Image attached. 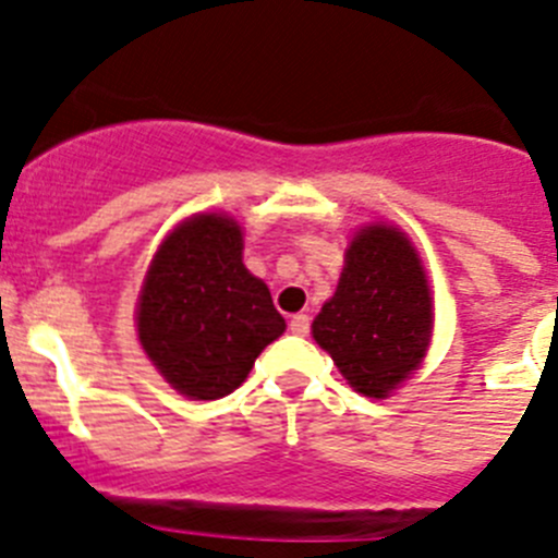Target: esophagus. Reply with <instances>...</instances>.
<instances>
[{"label": "esophagus", "mask_w": 558, "mask_h": 558, "mask_svg": "<svg viewBox=\"0 0 558 558\" xmlns=\"http://www.w3.org/2000/svg\"><path fill=\"white\" fill-rule=\"evenodd\" d=\"M290 331H293L295 337H306V333H310V317L306 315L290 317Z\"/></svg>", "instance_id": "34e87169"}]
</instances>
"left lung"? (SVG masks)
I'll use <instances>...</instances> for the list:
<instances>
[{"label":"left lung","mask_w":558,"mask_h":558,"mask_svg":"<svg viewBox=\"0 0 558 558\" xmlns=\"http://www.w3.org/2000/svg\"><path fill=\"white\" fill-rule=\"evenodd\" d=\"M312 337L359 395L384 400L422 364L433 337V295L405 232L369 225L344 252L337 293Z\"/></svg>","instance_id":"8db88e82"}]
</instances>
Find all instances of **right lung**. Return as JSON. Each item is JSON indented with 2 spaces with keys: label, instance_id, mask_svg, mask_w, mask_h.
<instances>
[{
  "label": "right lung",
  "instance_id": "add662e5",
  "mask_svg": "<svg viewBox=\"0 0 558 558\" xmlns=\"http://www.w3.org/2000/svg\"><path fill=\"white\" fill-rule=\"evenodd\" d=\"M136 331L147 359L191 400H219L252 373L254 359L284 333L270 290L243 265V232L225 214H196L158 246Z\"/></svg>",
  "mask_w": 558,
  "mask_h": 558
}]
</instances>
